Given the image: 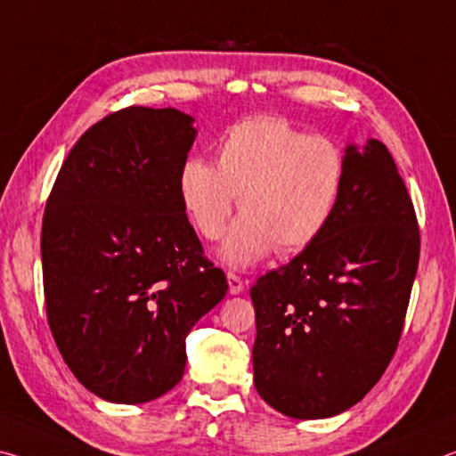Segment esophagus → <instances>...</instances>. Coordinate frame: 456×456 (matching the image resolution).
<instances>
[{
  "label": "esophagus",
  "mask_w": 456,
  "mask_h": 456,
  "mask_svg": "<svg viewBox=\"0 0 456 456\" xmlns=\"http://www.w3.org/2000/svg\"><path fill=\"white\" fill-rule=\"evenodd\" d=\"M228 290L230 295H240L244 290V281L236 273H228Z\"/></svg>",
  "instance_id": "34e87169"
}]
</instances>
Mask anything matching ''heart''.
Here are the masks:
<instances>
[{
	"mask_svg": "<svg viewBox=\"0 0 456 456\" xmlns=\"http://www.w3.org/2000/svg\"><path fill=\"white\" fill-rule=\"evenodd\" d=\"M346 153L279 117H252L230 126L216 166L201 158L179 169L177 191L198 232L220 238L236 196L242 214L230 226L220 256L248 266L277 248L297 255L317 240L338 210Z\"/></svg>",
	"mask_w": 456,
	"mask_h": 456,
	"instance_id": "heart-1",
	"label": "heart"
}]
</instances>
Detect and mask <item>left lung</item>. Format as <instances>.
Here are the masks:
<instances>
[{
  "label": "left lung",
  "mask_w": 456,
  "mask_h": 456,
  "mask_svg": "<svg viewBox=\"0 0 456 456\" xmlns=\"http://www.w3.org/2000/svg\"><path fill=\"white\" fill-rule=\"evenodd\" d=\"M346 161L325 232L250 289L256 392L297 420L346 412L378 384L420 256L412 200L386 145H347Z\"/></svg>",
  "instance_id": "1"
}]
</instances>
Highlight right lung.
Returning a JSON list of instances; mask_svg holds the SVG:
<instances>
[{"label":"right lung","mask_w":456,"mask_h":456,"mask_svg":"<svg viewBox=\"0 0 456 456\" xmlns=\"http://www.w3.org/2000/svg\"><path fill=\"white\" fill-rule=\"evenodd\" d=\"M196 135L177 109L117 110L77 141L46 201L50 331L78 382L115 404L169 392L191 327L226 297L177 191Z\"/></svg>","instance_id":"right-lung-1"}]
</instances>
